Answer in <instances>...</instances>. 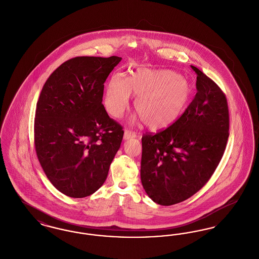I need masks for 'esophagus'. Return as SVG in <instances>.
<instances>
[{
  "label": "esophagus",
  "instance_id": "obj_1",
  "mask_svg": "<svg viewBox=\"0 0 259 259\" xmlns=\"http://www.w3.org/2000/svg\"><path fill=\"white\" fill-rule=\"evenodd\" d=\"M136 132L132 131V130H125L124 132V140H129L132 138H136Z\"/></svg>",
  "mask_w": 259,
  "mask_h": 259
}]
</instances>
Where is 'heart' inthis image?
Segmentation results:
<instances>
[{
    "label": "heart",
    "instance_id": "heart-1",
    "mask_svg": "<svg viewBox=\"0 0 259 259\" xmlns=\"http://www.w3.org/2000/svg\"><path fill=\"white\" fill-rule=\"evenodd\" d=\"M136 96V111L151 129H162L174 123L190 100L189 81L171 70L141 68L127 80L111 77L107 88L105 106L113 117H120L128 108L130 96Z\"/></svg>",
    "mask_w": 259,
    "mask_h": 259
}]
</instances>
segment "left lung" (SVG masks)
<instances>
[{
  "mask_svg": "<svg viewBox=\"0 0 259 259\" xmlns=\"http://www.w3.org/2000/svg\"><path fill=\"white\" fill-rule=\"evenodd\" d=\"M197 93L182 116L156 134L142 137L141 181L162 206L181 203L208 183L229 137V111L222 89L198 68Z\"/></svg>",
  "mask_w": 259,
  "mask_h": 259,
  "instance_id": "1",
  "label": "left lung"
}]
</instances>
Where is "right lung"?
<instances>
[{
  "label": "right lung",
  "mask_w": 259,
  "mask_h": 259,
  "mask_svg": "<svg viewBox=\"0 0 259 259\" xmlns=\"http://www.w3.org/2000/svg\"><path fill=\"white\" fill-rule=\"evenodd\" d=\"M121 57H74L46 81L35 115L37 159L53 186L72 198L93 194L105 183L120 148L122 126L103 102L104 83Z\"/></svg>",
  "instance_id": "right-lung-1"
}]
</instances>
